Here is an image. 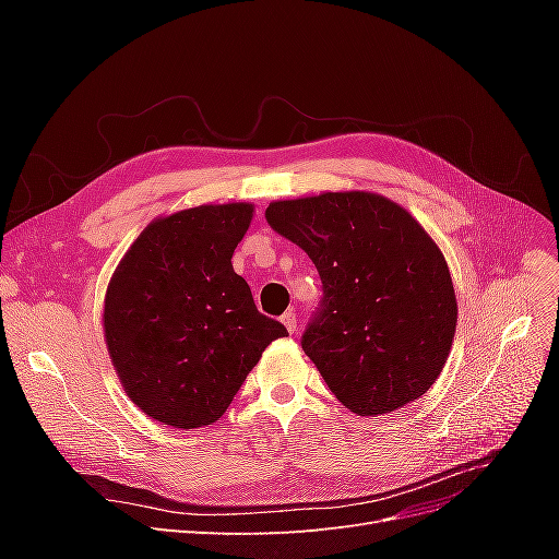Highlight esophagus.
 Listing matches in <instances>:
<instances>
[{
    "label": "esophagus",
    "mask_w": 559,
    "mask_h": 559,
    "mask_svg": "<svg viewBox=\"0 0 559 559\" xmlns=\"http://www.w3.org/2000/svg\"><path fill=\"white\" fill-rule=\"evenodd\" d=\"M282 324L286 326V331H289V333H294V331H296V326H298V319H296V312H294V310H289V312H284V314H282Z\"/></svg>",
    "instance_id": "1"
}]
</instances>
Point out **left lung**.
I'll list each match as a JSON object with an SVG mask.
<instances>
[{
    "instance_id": "1",
    "label": "left lung",
    "mask_w": 559,
    "mask_h": 559,
    "mask_svg": "<svg viewBox=\"0 0 559 559\" xmlns=\"http://www.w3.org/2000/svg\"><path fill=\"white\" fill-rule=\"evenodd\" d=\"M265 218L319 270L324 298L302 352L335 399L376 417L429 392L454 341L456 298L417 218L370 191L275 200Z\"/></svg>"
}]
</instances>
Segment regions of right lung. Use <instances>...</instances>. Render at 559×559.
<instances>
[{
    "mask_svg": "<svg viewBox=\"0 0 559 559\" xmlns=\"http://www.w3.org/2000/svg\"><path fill=\"white\" fill-rule=\"evenodd\" d=\"M251 218L249 202L158 216L109 280L103 326L114 370L130 401L160 425H212L263 349L286 335L257 310L230 263Z\"/></svg>",
    "mask_w": 559,
    "mask_h": 559,
    "instance_id": "1",
    "label": "right lung"
}]
</instances>
